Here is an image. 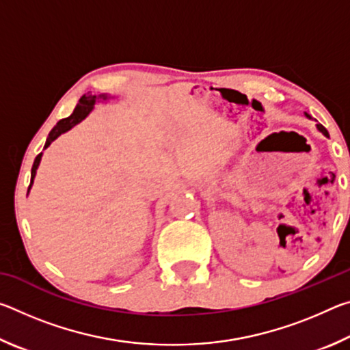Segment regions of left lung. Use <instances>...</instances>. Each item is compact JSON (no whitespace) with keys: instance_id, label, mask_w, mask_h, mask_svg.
I'll list each match as a JSON object with an SVG mask.
<instances>
[{"instance_id":"left-lung-1","label":"left lung","mask_w":350,"mask_h":350,"mask_svg":"<svg viewBox=\"0 0 350 350\" xmlns=\"http://www.w3.org/2000/svg\"><path fill=\"white\" fill-rule=\"evenodd\" d=\"M318 129H319V131H321L324 135H329V133H327V129H325L323 125H321V123H318Z\"/></svg>"}]
</instances>
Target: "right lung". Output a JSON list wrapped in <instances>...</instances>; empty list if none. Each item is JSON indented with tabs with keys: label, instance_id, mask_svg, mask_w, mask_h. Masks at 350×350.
I'll return each mask as SVG.
<instances>
[{
	"label": "right lung",
	"instance_id": "1",
	"mask_svg": "<svg viewBox=\"0 0 350 350\" xmlns=\"http://www.w3.org/2000/svg\"><path fill=\"white\" fill-rule=\"evenodd\" d=\"M103 98H106V97H103ZM94 103H96V96H83L80 98L79 105L75 106V109H74L72 114H70L66 118H63V120L58 122L57 125L52 128V131L49 133V137H47V140H46L44 148L49 146L52 142H54L58 137V135L63 134V133H66L68 129H70L74 125H77V123L81 122L83 118H85L88 114H90V111L92 109ZM40 161H41V154H38V156L35 157V162L32 165L31 185H32V180H33V177H35V173H37V168H38V165H40ZM31 185H29V188H31Z\"/></svg>",
	"mask_w": 350,
	"mask_h": 350
}]
</instances>
